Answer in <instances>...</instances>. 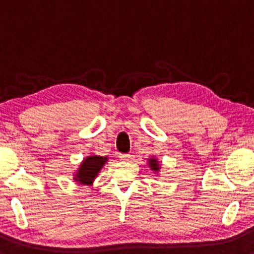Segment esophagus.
Segmentation results:
<instances>
[{
    "label": "esophagus",
    "mask_w": 254,
    "mask_h": 254,
    "mask_svg": "<svg viewBox=\"0 0 254 254\" xmlns=\"http://www.w3.org/2000/svg\"><path fill=\"white\" fill-rule=\"evenodd\" d=\"M120 158H121L122 161H128V159L130 158V155L129 153H120Z\"/></svg>",
    "instance_id": "1"
}]
</instances>
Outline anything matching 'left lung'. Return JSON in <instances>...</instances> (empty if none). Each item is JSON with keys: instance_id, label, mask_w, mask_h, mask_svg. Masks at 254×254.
I'll return each mask as SVG.
<instances>
[{"instance_id": "1", "label": "left lung", "mask_w": 254, "mask_h": 254, "mask_svg": "<svg viewBox=\"0 0 254 254\" xmlns=\"http://www.w3.org/2000/svg\"><path fill=\"white\" fill-rule=\"evenodd\" d=\"M149 165L151 170H153V172H159V169H161L158 161L156 158H149Z\"/></svg>"}]
</instances>
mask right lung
Returning <instances> with one entry per match:
<instances>
[{"mask_svg":"<svg viewBox=\"0 0 254 254\" xmlns=\"http://www.w3.org/2000/svg\"><path fill=\"white\" fill-rule=\"evenodd\" d=\"M105 162H108V157H102V156L92 155L89 156L81 162L78 172L74 175V180L81 185H90L93 184V180L98 175L99 170L103 168Z\"/></svg>","mask_w":254,"mask_h":254,"instance_id":"right-lung-1","label":"right lung"}]
</instances>
